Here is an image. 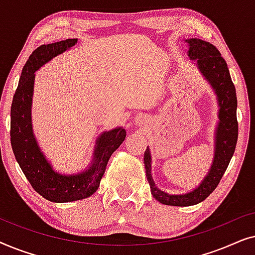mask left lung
<instances>
[{"label":"left lung","instance_id":"8db88e82","mask_svg":"<svg viewBox=\"0 0 255 255\" xmlns=\"http://www.w3.org/2000/svg\"><path fill=\"white\" fill-rule=\"evenodd\" d=\"M189 57L196 59L198 68L211 83L218 96L219 124L216 135V152L210 173L201 186L184 195H168L155 187L151 176V154L148 147L144 153L146 177L151 187V193L155 200L166 205L189 207L204 201L222 180L238 140V121H237V95L228 64L216 46L197 38L188 39Z\"/></svg>","mask_w":255,"mask_h":255}]
</instances>
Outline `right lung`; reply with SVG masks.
Wrapping results in <instances>:
<instances>
[{
	"instance_id": "add662e5",
	"label": "right lung",
	"mask_w": 255,
	"mask_h": 255,
	"mask_svg": "<svg viewBox=\"0 0 255 255\" xmlns=\"http://www.w3.org/2000/svg\"><path fill=\"white\" fill-rule=\"evenodd\" d=\"M76 43L78 39L73 38L41 45L32 52L23 67L10 111V140L17 162L33 189L55 203L82 200L95 193L111 154L120 147L127 135V131L122 128L104 132L97 140L92 167L78 175L66 176L55 173L38 147L30 116L34 72Z\"/></svg>"
}]
</instances>
